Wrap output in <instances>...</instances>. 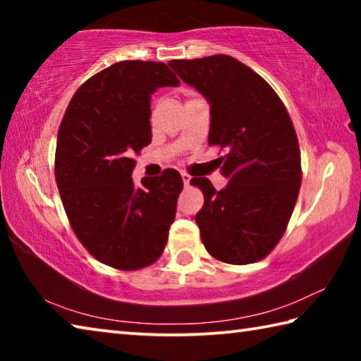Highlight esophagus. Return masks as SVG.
Returning a JSON list of instances; mask_svg holds the SVG:
<instances>
[{"instance_id":"1","label":"esophagus","mask_w":361,"mask_h":361,"mask_svg":"<svg viewBox=\"0 0 361 361\" xmlns=\"http://www.w3.org/2000/svg\"><path fill=\"white\" fill-rule=\"evenodd\" d=\"M181 178H183V183H185V185H188V183L191 181V175L186 173V172H181Z\"/></svg>"}]
</instances>
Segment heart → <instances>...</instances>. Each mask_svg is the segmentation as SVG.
I'll return each mask as SVG.
<instances>
[{"label":"heart","instance_id":"b5f03b06","mask_svg":"<svg viewBox=\"0 0 361 361\" xmlns=\"http://www.w3.org/2000/svg\"><path fill=\"white\" fill-rule=\"evenodd\" d=\"M189 97H191V99H194V97H195V95H194V94H189Z\"/></svg>","mask_w":361,"mask_h":361}]
</instances>
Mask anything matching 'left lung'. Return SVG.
Here are the masks:
<instances>
[{
	"label": "left lung",
	"mask_w": 361,
	"mask_h": 361,
	"mask_svg": "<svg viewBox=\"0 0 361 361\" xmlns=\"http://www.w3.org/2000/svg\"><path fill=\"white\" fill-rule=\"evenodd\" d=\"M170 66L210 102L209 145L228 186L192 178L204 194L195 223L204 247L226 264H252L285 234L301 188V151L288 111L258 73L224 54L172 60Z\"/></svg>",
	"instance_id": "1"
}]
</instances>
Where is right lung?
<instances>
[{
    "mask_svg": "<svg viewBox=\"0 0 361 361\" xmlns=\"http://www.w3.org/2000/svg\"><path fill=\"white\" fill-rule=\"evenodd\" d=\"M180 79L162 62L124 60L89 78L60 122L56 181L71 229L103 264L137 271L166 248L181 175L133 185V156L151 143V95Z\"/></svg>",
    "mask_w": 361,
    "mask_h": 361,
    "instance_id": "obj_1",
    "label": "right lung"
}]
</instances>
